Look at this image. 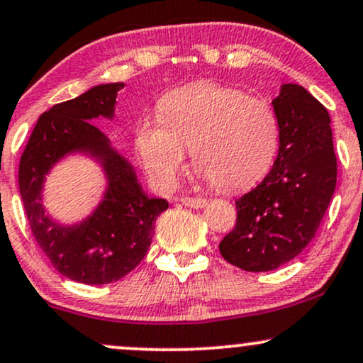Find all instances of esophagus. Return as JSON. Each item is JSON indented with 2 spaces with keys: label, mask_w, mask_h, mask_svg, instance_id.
<instances>
[{
  "label": "esophagus",
  "mask_w": 363,
  "mask_h": 363,
  "mask_svg": "<svg viewBox=\"0 0 363 363\" xmlns=\"http://www.w3.org/2000/svg\"><path fill=\"white\" fill-rule=\"evenodd\" d=\"M181 203L184 204V206H189V208H194V209H198V208H204L208 204V199H204V198H181Z\"/></svg>",
  "instance_id": "esophagus-1"
}]
</instances>
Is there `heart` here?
I'll return each instance as SVG.
<instances>
[{
    "instance_id": "1",
    "label": "heart",
    "mask_w": 363,
    "mask_h": 363,
    "mask_svg": "<svg viewBox=\"0 0 363 363\" xmlns=\"http://www.w3.org/2000/svg\"><path fill=\"white\" fill-rule=\"evenodd\" d=\"M159 120L137 126L135 145L147 172L172 187L193 150L196 169L221 191L245 189L269 172L281 145L277 113L267 99L235 87L198 82L165 96Z\"/></svg>"
}]
</instances>
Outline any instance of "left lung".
I'll use <instances>...</instances> for the list:
<instances>
[{
    "mask_svg": "<svg viewBox=\"0 0 363 363\" xmlns=\"http://www.w3.org/2000/svg\"><path fill=\"white\" fill-rule=\"evenodd\" d=\"M272 106L281 126L277 159L255 189L235 201L237 225L220 242L223 259L248 272L298 257L320 228L336 186L328 110L298 84H282Z\"/></svg>",
    "mask_w": 363,
    "mask_h": 363,
    "instance_id": "obj_1",
    "label": "left lung"
}]
</instances>
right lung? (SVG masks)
Returning <instances> with one entry per match:
<instances>
[{
	"mask_svg": "<svg viewBox=\"0 0 363 363\" xmlns=\"http://www.w3.org/2000/svg\"><path fill=\"white\" fill-rule=\"evenodd\" d=\"M123 86L99 84L54 104L38 118L20 159V194L33 237L57 272L82 284L101 286L132 272L147 255L157 216L169 208L165 199L143 193L132 164L91 123L98 116L113 118ZM74 151L102 164L108 187L93 216L81 224L62 225L45 215L41 189L48 170Z\"/></svg>",
	"mask_w": 363,
	"mask_h": 363,
	"instance_id": "obj_1",
	"label": "right lung"
}]
</instances>
